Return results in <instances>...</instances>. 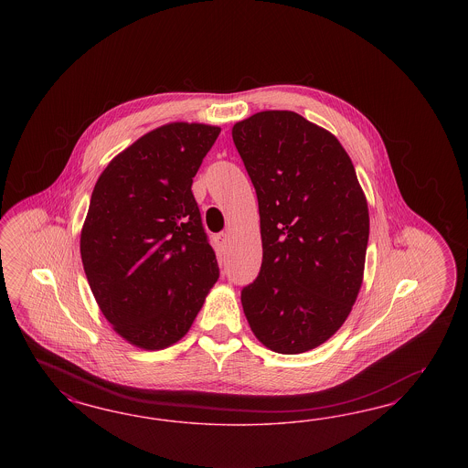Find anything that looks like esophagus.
<instances>
[{
  "instance_id": "esophagus-1",
  "label": "esophagus",
  "mask_w": 468,
  "mask_h": 468,
  "mask_svg": "<svg viewBox=\"0 0 468 468\" xmlns=\"http://www.w3.org/2000/svg\"><path fill=\"white\" fill-rule=\"evenodd\" d=\"M229 239H228V233H219V235H216V243L223 249V247H227V243Z\"/></svg>"
}]
</instances>
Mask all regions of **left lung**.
<instances>
[{
  "instance_id": "1",
  "label": "left lung",
  "mask_w": 468,
  "mask_h": 468,
  "mask_svg": "<svg viewBox=\"0 0 468 468\" xmlns=\"http://www.w3.org/2000/svg\"><path fill=\"white\" fill-rule=\"evenodd\" d=\"M235 147L254 184L262 264L241 305L257 340L303 354L329 340L356 300L368 209L338 139L293 112L235 123Z\"/></svg>"
}]
</instances>
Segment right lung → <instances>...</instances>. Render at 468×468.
I'll return each mask as SVG.
<instances>
[{"label": "right lung", "mask_w": 468, "mask_h": 468, "mask_svg": "<svg viewBox=\"0 0 468 468\" xmlns=\"http://www.w3.org/2000/svg\"><path fill=\"white\" fill-rule=\"evenodd\" d=\"M221 128L170 123L101 173L80 235L85 276L104 317L132 345L184 338L219 268L192 178Z\"/></svg>", "instance_id": "obj_1"}]
</instances>
